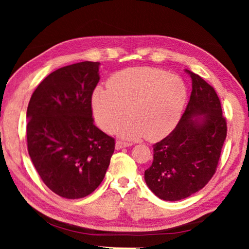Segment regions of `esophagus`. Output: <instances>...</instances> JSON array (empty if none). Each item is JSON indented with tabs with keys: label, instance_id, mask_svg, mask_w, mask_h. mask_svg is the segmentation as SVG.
Returning a JSON list of instances; mask_svg holds the SVG:
<instances>
[{
	"label": "esophagus",
	"instance_id": "esophagus-1",
	"mask_svg": "<svg viewBox=\"0 0 249 249\" xmlns=\"http://www.w3.org/2000/svg\"><path fill=\"white\" fill-rule=\"evenodd\" d=\"M132 145H133L132 142H123V141H117L115 142V148L119 150V149L124 148V147H129V146H132Z\"/></svg>",
	"mask_w": 249,
	"mask_h": 249
}]
</instances>
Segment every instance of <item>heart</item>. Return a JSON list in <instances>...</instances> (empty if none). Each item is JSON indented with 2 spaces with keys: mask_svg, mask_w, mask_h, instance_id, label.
<instances>
[{
  "mask_svg": "<svg viewBox=\"0 0 249 249\" xmlns=\"http://www.w3.org/2000/svg\"><path fill=\"white\" fill-rule=\"evenodd\" d=\"M189 98L187 83L178 75L157 68H128L113 75L108 88L96 87L91 108L101 128L134 140L150 141L171 133L183 115Z\"/></svg>",
  "mask_w": 249,
  "mask_h": 249,
  "instance_id": "1",
  "label": "heart"
}]
</instances>
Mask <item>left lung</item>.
<instances>
[{
	"instance_id": "1",
	"label": "left lung",
	"mask_w": 249,
	"mask_h": 249,
	"mask_svg": "<svg viewBox=\"0 0 249 249\" xmlns=\"http://www.w3.org/2000/svg\"><path fill=\"white\" fill-rule=\"evenodd\" d=\"M192 80L190 101L176 128L153 146L154 160L145 181L159 199L179 201L201 190L215 174L226 138L215 90L200 75Z\"/></svg>"
}]
</instances>
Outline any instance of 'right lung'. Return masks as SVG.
<instances>
[{
	"label": "right lung",
	"instance_id": "right-lung-1",
	"mask_svg": "<svg viewBox=\"0 0 249 249\" xmlns=\"http://www.w3.org/2000/svg\"><path fill=\"white\" fill-rule=\"evenodd\" d=\"M100 62L62 67L40 82L28 103V154L44 183L66 199L91 195L102 182L114 138L93 124L91 96Z\"/></svg>",
	"mask_w": 249,
	"mask_h": 249
}]
</instances>
